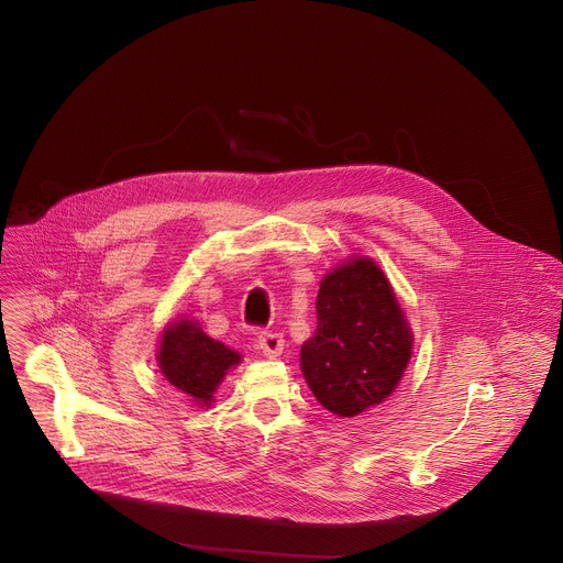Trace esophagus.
<instances>
[{
	"label": "esophagus",
	"mask_w": 563,
	"mask_h": 563,
	"mask_svg": "<svg viewBox=\"0 0 563 563\" xmlns=\"http://www.w3.org/2000/svg\"><path fill=\"white\" fill-rule=\"evenodd\" d=\"M256 343H258V350H261L267 358H276V356H280L283 350H285V339H283V334H278V332H261L258 339H256Z\"/></svg>",
	"instance_id": "obj_1"
}]
</instances>
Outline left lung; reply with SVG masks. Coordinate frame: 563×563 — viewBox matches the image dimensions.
Here are the masks:
<instances>
[{
	"label": "left lung",
	"instance_id": "8db88e82",
	"mask_svg": "<svg viewBox=\"0 0 563 563\" xmlns=\"http://www.w3.org/2000/svg\"><path fill=\"white\" fill-rule=\"evenodd\" d=\"M318 325L300 347L302 376L336 417H356L394 391L412 356V330L380 267L356 256L316 296Z\"/></svg>",
	"mask_w": 563,
	"mask_h": 563
}]
</instances>
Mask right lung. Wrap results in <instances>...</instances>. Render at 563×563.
I'll list each match as a JSON object with an SVG mask.
<instances>
[{
	"label": "right lung",
	"instance_id": "1",
	"mask_svg": "<svg viewBox=\"0 0 563 563\" xmlns=\"http://www.w3.org/2000/svg\"><path fill=\"white\" fill-rule=\"evenodd\" d=\"M240 363V354L229 350L224 343L209 339L194 320L172 323L163 341H159L157 365L165 378L191 396L198 404L207 406L211 394L222 383L227 369Z\"/></svg>",
	"mask_w": 563,
	"mask_h": 563
}]
</instances>
